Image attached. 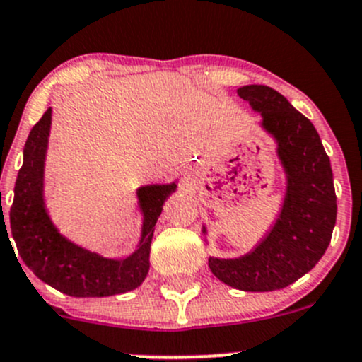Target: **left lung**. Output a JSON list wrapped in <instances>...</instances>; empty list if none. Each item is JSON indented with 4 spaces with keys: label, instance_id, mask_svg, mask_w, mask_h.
I'll list each match as a JSON object with an SVG mask.
<instances>
[{
    "label": "left lung",
    "instance_id": "obj_1",
    "mask_svg": "<svg viewBox=\"0 0 362 362\" xmlns=\"http://www.w3.org/2000/svg\"><path fill=\"white\" fill-rule=\"evenodd\" d=\"M238 96L261 113L259 126L275 141L286 192L275 222L254 249L235 259L210 257L208 266L226 286L268 293L306 275L329 245L337 224L333 170L313 124L287 98L268 86H243ZM206 233L203 226L204 240Z\"/></svg>",
    "mask_w": 362,
    "mask_h": 362
}]
</instances>
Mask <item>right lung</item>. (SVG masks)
Listing matches in <instances>:
<instances>
[{"instance_id":"right-lung-1","label":"right lung","mask_w":362,"mask_h":362,"mask_svg":"<svg viewBox=\"0 0 362 362\" xmlns=\"http://www.w3.org/2000/svg\"><path fill=\"white\" fill-rule=\"evenodd\" d=\"M50 124L52 108L43 113L29 133L23 168L13 189L10 228L21 259L42 282L73 298H105L129 293L141 286L147 276L156 222L164 202L177 191V182L148 184L136 189L138 208L144 218L140 242L133 254L110 259L83 249L61 235L47 210L43 187Z\"/></svg>"}]
</instances>
